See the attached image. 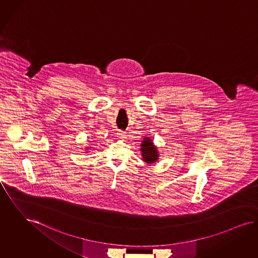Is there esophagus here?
I'll return each mask as SVG.
<instances>
[{"label": "esophagus", "instance_id": "34e87169", "mask_svg": "<svg viewBox=\"0 0 258 258\" xmlns=\"http://www.w3.org/2000/svg\"><path fill=\"white\" fill-rule=\"evenodd\" d=\"M116 135H117V137H118V138H126L127 133H126L125 131H122V130H118Z\"/></svg>", "mask_w": 258, "mask_h": 258}]
</instances>
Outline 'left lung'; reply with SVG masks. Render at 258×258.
I'll use <instances>...</instances> for the list:
<instances>
[{
	"label": "left lung",
	"instance_id": "8db88e82",
	"mask_svg": "<svg viewBox=\"0 0 258 258\" xmlns=\"http://www.w3.org/2000/svg\"><path fill=\"white\" fill-rule=\"evenodd\" d=\"M142 146V154H143V161L147 163H152L158 160V153L156 147L154 146L152 141L149 139H145L143 142Z\"/></svg>",
	"mask_w": 258,
	"mask_h": 258
}]
</instances>
